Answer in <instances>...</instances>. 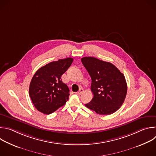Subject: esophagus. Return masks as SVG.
<instances>
[{
    "label": "esophagus",
    "instance_id": "1",
    "mask_svg": "<svg viewBox=\"0 0 156 156\" xmlns=\"http://www.w3.org/2000/svg\"><path fill=\"white\" fill-rule=\"evenodd\" d=\"M83 92H84L83 89V88H80V90H79V91H78V92H76V94H78V95H81Z\"/></svg>",
    "mask_w": 156,
    "mask_h": 156
}]
</instances>
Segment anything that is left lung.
I'll list each match as a JSON object with an SVG mask.
<instances>
[{
	"instance_id": "1",
	"label": "left lung",
	"mask_w": 156,
	"mask_h": 156,
	"mask_svg": "<svg viewBox=\"0 0 156 156\" xmlns=\"http://www.w3.org/2000/svg\"><path fill=\"white\" fill-rule=\"evenodd\" d=\"M91 78L93 98L86 107L100 115L114 113L123 104L127 93L125 76L112 63L92 57L81 58Z\"/></svg>"
}]
</instances>
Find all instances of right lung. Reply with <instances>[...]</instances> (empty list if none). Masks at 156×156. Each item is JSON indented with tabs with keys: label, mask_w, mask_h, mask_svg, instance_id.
<instances>
[{
	"label": "right lung",
	"mask_w": 156,
	"mask_h": 156,
	"mask_svg": "<svg viewBox=\"0 0 156 156\" xmlns=\"http://www.w3.org/2000/svg\"><path fill=\"white\" fill-rule=\"evenodd\" d=\"M72 58L54 61L42 66L34 75L29 88L31 99L39 112L49 115L69 100V89L61 76L73 62Z\"/></svg>",
	"instance_id": "1"
}]
</instances>
